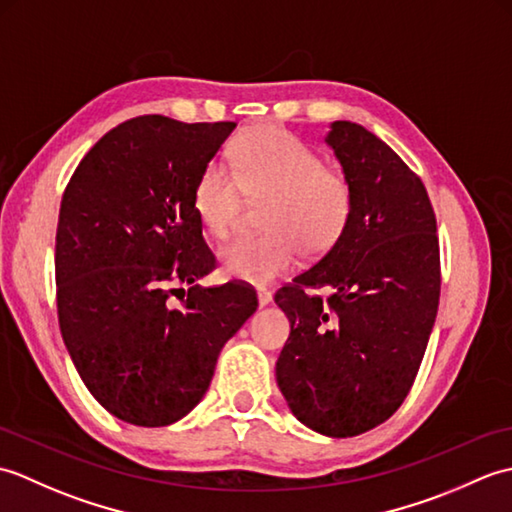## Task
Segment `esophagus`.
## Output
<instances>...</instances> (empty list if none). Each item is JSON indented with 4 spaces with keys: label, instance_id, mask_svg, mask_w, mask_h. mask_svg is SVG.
I'll return each mask as SVG.
<instances>
[{
    "label": "esophagus",
    "instance_id": "esophagus-1",
    "mask_svg": "<svg viewBox=\"0 0 512 512\" xmlns=\"http://www.w3.org/2000/svg\"><path fill=\"white\" fill-rule=\"evenodd\" d=\"M257 299H259V306H268V303H273V292L266 290V288H259L257 290Z\"/></svg>",
    "mask_w": 512,
    "mask_h": 512
}]
</instances>
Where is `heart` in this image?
Here are the masks:
<instances>
[{"mask_svg": "<svg viewBox=\"0 0 512 512\" xmlns=\"http://www.w3.org/2000/svg\"><path fill=\"white\" fill-rule=\"evenodd\" d=\"M222 162H206L193 182L191 204L200 224L217 239L233 233L244 198L261 202L262 235L242 237L220 250L226 277L264 286L299 262L336 246L354 213V184L341 169L277 125L239 134Z\"/></svg>", "mask_w": 512, "mask_h": 512, "instance_id": "b5f03b06", "label": "heart"}]
</instances>
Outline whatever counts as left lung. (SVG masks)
Here are the masks:
<instances>
[{"mask_svg": "<svg viewBox=\"0 0 512 512\" xmlns=\"http://www.w3.org/2000/svg\"><path fill=\"white\" fill-rule=\"evenodd\" d=\"M325 143L354 184V213L336 246L277 290L290 336L275 372L297 420L352 438L394 416L416 380L438 314L440 244L427 189L394 149L350 121H334Z\"/></svg>", "mask_w": 512, "mask_h": 512, "instance_id": "1", "label": "left lung"}]
</instances>
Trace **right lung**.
I'll use <instances>...</instances> for the list:
<instances>
[{
	"label": "right lung",
	"instance_id": "right-lung-1",
	"mask_svg": "<svg viewBox=\"0 0 512 512\" xmlns=\"http://www.w3.org/2000/svg\"><path fill=\"white\" fill-rule=\"evenodd\" d=\"M233 129L129 118L85 154L63 191L54 246L63 343L99 405L136 427L187 416L224 343L257 310L246 286L198 284L215 255L193 182Z\"/></svg>",
	"mask_w": 512,
	"mask_h": 512
}]
</instances>
